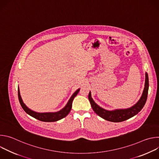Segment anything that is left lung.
I'll return each mask as SVG.
<instances>
[{
    "label": "left lung",
    "instance_id": "left-lung-1",
    "mask_svg": "<svg viewBox=\"0 0 159 159\" xmlns=\"http://www.w3.org/2000/svg\"><path fill=\"white\" fill-rule=\"evenodd\" d=\"M148 86V76L147 73H145V87L140 100L134 106L127 109H120L112 111L106 110L101 107L94 101L91 97V93L90 92H89L88 97L93 110L98 116L109 121L116 123L121 122L137 115L142 110L147 101Z\"/></svg>",
    "mask_w": 159,
    "mask_h": 159
}]
</instances>
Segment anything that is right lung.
Here are the masks:
<instances>
[{
	"label": "right lung",
	"instance_id": "right-lung-1",
	"mask_svg": "<svg viewBox=\"0 0 159 159\" xmlns=\"http://www.w3.org/2000/svg\"><path fill=\"white\" fill-rule=\"evenodd\" d=\"M79 90H80V89H77L76 91L73 94V95L70 98L69 101H68L66 106L62 109H61L60 111H59L58 112H37L33 111L31 109H29L22 100V98L20 95L19 87H18V98H19V101L20 104V106H22V109L25 110V111L27 113V114H28L31 116H32L39 121H41L53 122V121H58V120L65 118L66 116H67L68 114H69L72 109V101H73L74 98L79 93Z\"/></svg>",
	"mask_w": 159,
	"mask_h": 159
}]
</instances>
